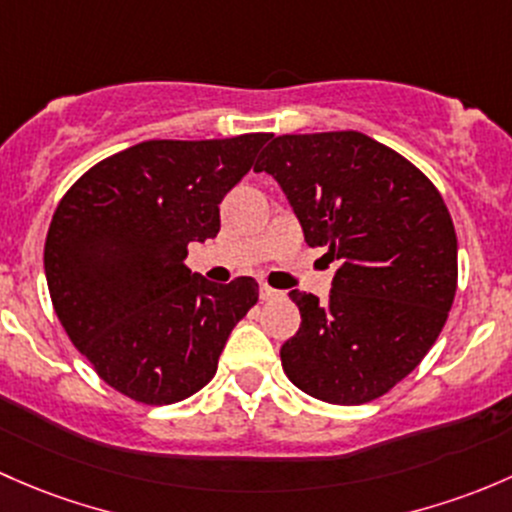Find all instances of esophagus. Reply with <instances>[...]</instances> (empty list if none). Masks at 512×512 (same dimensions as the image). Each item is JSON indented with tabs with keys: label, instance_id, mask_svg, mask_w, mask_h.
Segmentation results:
<instances>
[{
	"label": "esophagus",
	"instance_id": "34e87169",
	"mask_svg": "<svg viewBox=\"0 0 512 512\" xmlns=\"http://www.w3.org/2000/svg\"><path fill=\"white\" fill-rule=\"evenodd\" d=\"M258 295H261V300H273V298H278V295H281V291H276V288H271V286H266V283H263V286L258 288Z\"/></svg>",
	"mask_w": 512,
	"mask_h": 512
}]
</instances>
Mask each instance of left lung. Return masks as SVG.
Masks as SVG:
<instances>
[{"label": "left lung", "instance_id": "obj_1", "mask_svg": "<svg viewBox=\"0 0 512 512\" xmlns=\"http://www.w3.org/2000/svg\"><path fill=\"white\" fill-rule=\"evenodd\" d=\"M286 194L308 246L337 261L330 298L291 291L300 328L283 342L288 379L330 404L382 397L424 360L456 295V231L444 199L382 142L281 135L254 165Z\"/></svg>", "mask_w": 512, "mask_h": 512}]
</instances>
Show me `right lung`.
<instances>
[{
    "label": "right lung",
    "instance_id": "right-lung-1",
    "mask_svg": "<svg viewBox=\"0 0 512 512\" xmlns=\"http://www.w3.org/2000/svg\"><path fill=\"white\" fill-rule=\"evenodd\" d=\"M271 140H147L78 179L51 219L44 268L63 330L125 397L172 404L214 377L234 325L258 300L184 266L219 234V204Z\"/></svg>",
    "mask_w": 512,
    "mask_h": 512
}]
</instances>
